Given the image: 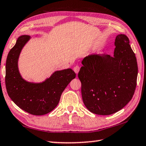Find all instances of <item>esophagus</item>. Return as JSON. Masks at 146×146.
I'll return each mask as SVG.
<instances>
[{"label": "esophagus", "mask_w": 146, "mask_h": 146, "mask_svg": "<svg viewBox=\"0 0 146 146\" xmlns=\"http://www.w3.org/2000/svg\"><path fill=\"white\" fill-rule=\"evenodd\" d=\"M73 70L76 74H78V72H79V71H80V66H75L74 67V68H73Z\"/></svg>", "instance_id": "obj_1"}]
</instances>
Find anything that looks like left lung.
<instances>
[{"instance_id": "1", "label": "left lung", "mask_w": 146, "mask_h": 146, "mask_svg": "<svg viewBox=\"0 0 146 146\" xmlns=\"http://www.w3.org/2000/svg\"><path fill=\"white\" fill-rule=\"evenodd\" d=\"M124 34L116 36L113 57L92 54L82 60L78 76L84 103L90 112L110 115L132 99L137 85L138 66L135 54Z\"/></svg>"}]
</instances>
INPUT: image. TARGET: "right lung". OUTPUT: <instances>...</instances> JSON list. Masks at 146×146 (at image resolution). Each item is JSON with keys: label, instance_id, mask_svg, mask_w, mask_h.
I'll use <instances>...</instances> for the list:
<instances>
[{"label": "right lung", "instance_id": "add662e5", "mask_svg": "<svg viewBox=\"0 0 146 146\" xmlns=\"http://www.w3.org/2000/svg\"><path fill=\"white\" fill-rule=\"evenodd\" d=\"M31 38L19 36L7 55L5 64V86L9 98L18 106L33 115H44L52 111L58 104L64 90L76 74L71 68L56 71L44 81H27L18 68V60L23 48Z\"/></svg>", "mask_w": 146, "mask_h": 146}]
</instances>
